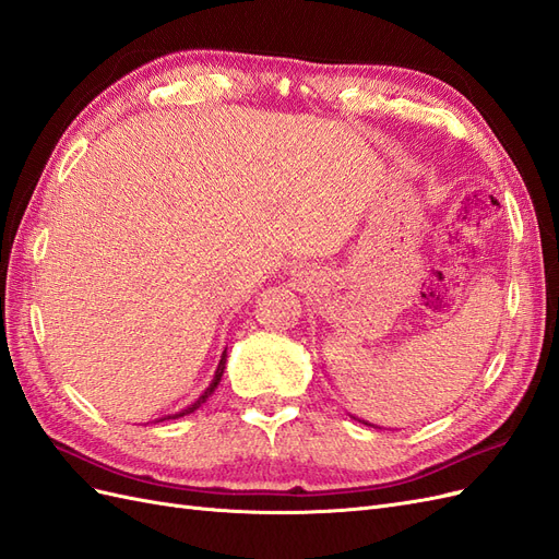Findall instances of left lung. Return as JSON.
I'll use <instances>...</instances> for the list:
<instances>
[{
  "mask_svg": "<svg viewBox=\"0 0 559 559\" xmlns=\"http://www.w3.org/2000/svg\"><path fill=\"white\" fill-rule=\"evenodd\" d=\"M354 419H359V417H354ZM359 421H364V419H359ZM364 425H368V421H364ZM368 427H373V425H368Z\"/></svg>",
  "mask_w": 559,
  "mask_h": 559,
  "instance_id": "obj_1",
  "label": "left lung"
}]
</instances>
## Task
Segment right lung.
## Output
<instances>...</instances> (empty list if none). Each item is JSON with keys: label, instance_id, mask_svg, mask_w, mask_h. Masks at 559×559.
Segmentation results:
<instances>
[{"label": "right lung", "instance_id": "1", "mask_svg": "<svg viewBox=\"0 0 559 559\" xmlns=\"http://www.w3.org/2000/svg\"><path fill=\"white\" fill-rule=\"evenodd\" d=\"M226 349H224V354H222V361H218V366H216V373H214V378H212V382H210V386L205 389V392H202L189 408H183V411H179V413H175V415H165V417H160V419H156V421H163V419H177V417H183V415H189V413H195L202 403H205L212 394H214V389L218 386V382H222V376H224V368H226Z\"/></svg>", "mask_w": 559, "mask_h": 559}]
</instances>
